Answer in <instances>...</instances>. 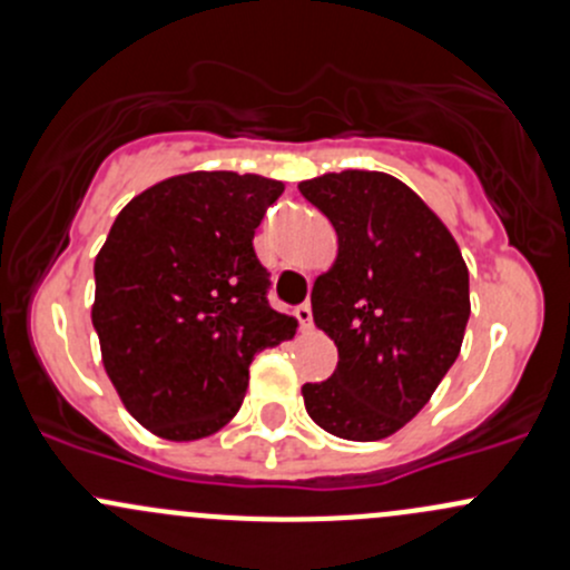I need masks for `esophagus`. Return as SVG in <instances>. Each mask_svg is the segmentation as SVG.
<instances>
[{
    "mask_svg": "<svg viewBox=\"0 0 570 570\" xmlns=\"http://www.w3.org/2000/svg\"><path fill=\"white\" fill-rule=\"evenodd\" d=\"M295 316H297V322H301L303 331H311V325H314V314H311V305L308 303L297 305Z\"/></svg>",
    "mask_w": 570,
    "mask_h": 570,
    "instance_id": "obj_1",
    "label": "esophagus"
}]
</instances>
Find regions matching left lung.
Instances as JSON below:
<instances>
[{
    "label": "left lung",
    "instance_id": "left-lung-1",
    "mask_svg": "<svg viewBox=\"0 0 570 570\" xmlns=\"http://www.w3.org/2000/svg\"><path fill=\"white\" fill-rule=\"evenodd\" d=\"M338 235L311 311L338 346L325 382H305L311 421L341 440H385L429 404L456 363L470 273L448 226L385 171L346 169L297 185Z\"/></svg>",
    "mask_w": 570,
    "mask_h": 570
}]
</instances>
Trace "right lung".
<instances>
[{
	"label": "right lung",
	"instance_id": "obj_1",
	"mask_svg": "<svg viewBox=\"0 0 570 570\" xmlns=\"http://www.w3.org/2000/svg\"><path fill=\"white\" fill-rule=\"evenodd\" d=\"M284 183L188 171L130 199L95 256L92 325L125 410L190 442L237 415L256 352L289 341L295 316L267 303L254 232Z\"/></svg>",
	"mask_w": 570,
	"mask_h": 570
}]
</instances>
